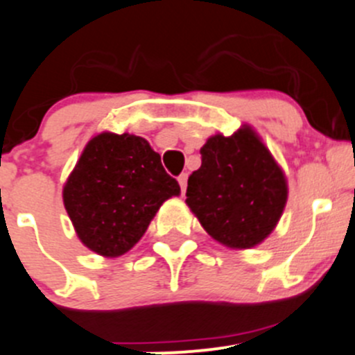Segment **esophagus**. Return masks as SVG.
I'll return each instance as SVG.
<instances>
[{"label": "esophagus", "mask_w": 355, "mask_h": 355, "mask_svg": "<svg viewBox=\"0 0 355 355\" xmlns=\"http://www.w3.org/2000/svg\"><path fill=\"white\" fill-rule=\"evenodd\" d=\"M178 181H179V186H181V191L184 193L186 184H188V174H181V176L178 178Z\"/></svg>", "instance_id": "1"}]
</instances>
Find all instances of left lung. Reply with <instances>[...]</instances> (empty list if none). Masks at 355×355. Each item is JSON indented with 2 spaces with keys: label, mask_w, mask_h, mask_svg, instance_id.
Here are the masks:
<instances>
[{
  "label": "left lung",
  "mask_w": 355,
  "mask_h": 355,
  "mask_svg": "<svg viewBox=\"0 0 355 355\" xmlns=\"http://www.w3.org/2000/svg\"><path fill=\"white\" fill-rule=\"evenodd\" d=\"M202 166L188 178L186 205L220 245L247 250L275 231L288 200L279 164L252 125L210 136Z\"/></svg>",
  "instance_id": "8db88e82"
}]
</instances>
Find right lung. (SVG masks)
I'll list each match as a JSON object with an SVG mask.
<instances>
[{"instance_id":"1","label":"right lung","mask_w":355,"mask_h":355,"mask_svg":"<svg viewBox=\"0 0 355 355\" xmlns=\"http://www.w3.org/2000/svg\"><path fill=\"white\" fill-rule=\"evenodd\" d=\"M179 193L145 138L103 131L84 146L62 196L84 247L112 259L131 250L160 205Z\"/></svg>"}]
</instances>
